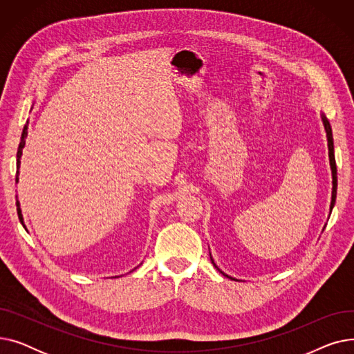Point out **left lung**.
<instances>
[{
	"instance_id": "left-lung-1",
	"label": "left lung",
	"mask_w": 354,
	"mask_h": 354,
	"mask_svg": "<svg viewBox=\"0 0 354 354\" xmlns=\"http://www.w3.org/2000/svg\"><path fill=\"white\" fill-rule=\"evenodd\" d=\"M322 120H323V124H324V130L327 133V145H328V158H330V167H331V176H333V191H331V203H330V211H333V207L334 203H336V195H337V167H336V159H334V143H333V133H331V126H330V122L327 120V118L324 115H322ZM211 261L212 264L215 266V268L222 272L216 264L214 263V259L211 257ZM224 274V272H222ZM225 277H230L227 274H224ZM231 280H235V278L230 277Z\"/></svg>"
}]
</instances>
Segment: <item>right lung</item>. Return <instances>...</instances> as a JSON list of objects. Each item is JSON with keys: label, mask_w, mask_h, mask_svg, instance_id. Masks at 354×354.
Wrapping results in <instances>:
<instances>
[{"label": "right lung", "mask_w": 354, "mask_h": 354, "mask_svg": "<svg viewBox=\"0 0 354 354\" xmlns=\"http://www.w3.org/2000/svg\"><path fill=\"white\" fill-rule=\"evenodd\" d=\"M27 129H28V122L26 123V126H24V129H23V133H21V142H20V145H18V151H17V174H15V182H18V175H20V163H21V155H23V147H24V145H26V138H27ZM17 212H18V218H20V221H21V224H23V227H24V222H23V214H21V209H20V202L17 201ZM26 228V227H24Z\"/></svg>", "instance_id": "obj_1"}]
</instances>
